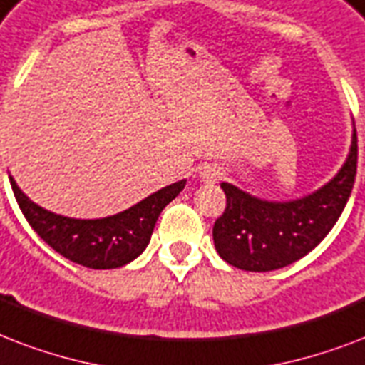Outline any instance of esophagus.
I'll use <instances>...</instances> for the list:
<instances>
[{
	"instance_id": "obj_1",
	"label": "esophagus",
	"mask_w": 365,
	"mask_h": 365,
	"mask_svg": "<svg viewBox=\"0 0 365 365\" xmlns=\"http://www.w3.org/2000/svg\"><path fill=\"white\" fill-rule=\"evenodd\" d=\"M222 177V169L219 165H203L202 171H200V179L207 185H213Z\"/></svg>"
}]
</instances>
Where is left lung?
I'll return each instance as SVG.
<instances>
[{
  "label": "left lung",
  "instance_id": "1",
  "mask_svg": "<svg viewBox=\"0 0 365 365\" xmlns=\"http://www.w3.org/2000/svg\"><path fill=\"white\" fill-rule=\"evenodd\" d=\"M358 138L333 179L312 194L287 202L251 196L221 182L227 209L215 221V250L228 264L247 272H270L299 261L326 238L349 202L356 177Z\"/></svg>",
  "mask_w": 365,
  "mask_h": 365
}]
</instances>
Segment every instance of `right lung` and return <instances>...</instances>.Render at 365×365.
Returning a JSON list of instances; mask_svg holds the SVG:
<instances>
[{
	"instance_id": "obj_1",
	"label": "right lung",
	"mask_w": 365,
	"mask_h": 365,
	"mask_svg": "<svg viewBox=\"0 0 365 365\" xmlns=\"http://www.w3.org/2000/svg\"><path fill=\"white\" fill-rule=\"evenodd\" d=\"M22 215L38 236L68 261L95 270L120 268L135 261L152 238L163 207L185 188L186 179L163 186L125 211L103 219L64 217L32 202L9 175Z\"/></svg>"
}]
</instances>
